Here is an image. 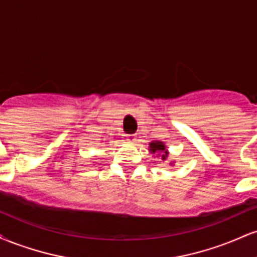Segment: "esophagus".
I'll use <instances>...</instances> for the list:
<instances>
[{"label":"esophagus","instance_id":"obj_1","mask_svg":"<svg viewBox=\"0 0 257 257\" xmlns=\"http://www.w3.org/2000/svg\"><path fill=\"white\" fill-rule=\"evenodd\" d=\"M126 141H128V143H135V141H137V135L128 134L126 135Z\"/></svg>","mask_w":257,"mask_h":257}]
</instances>
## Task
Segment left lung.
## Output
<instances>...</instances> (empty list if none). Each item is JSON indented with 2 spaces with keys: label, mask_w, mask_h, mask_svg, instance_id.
Listing matches in <instances>:
<instances>
[{
  "label": "left lung",
  "mask_w": 257,
  "mask_h": 257,
  "mask_svg": "<svg viewBox=\"0 0 257 257\" xmlns=\"http://www.w3.org/2000/svg\"><path fill=\"white\" fill-rule=\"evenodd\" d=\"M150 150L155 153V152H163V155H162V159L163 161H166V158L168 157V152L166 150V146H164L163 143H161V141H153V143L150 144Z\"/></svg>",
  "instance_id": "8db88e82"
}]
</instances>
